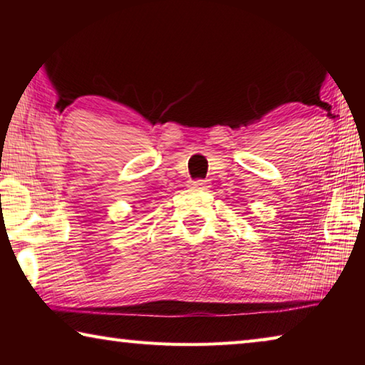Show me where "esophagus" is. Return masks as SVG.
<instances>
[{
	"mask_svg": "<svg viewBox=\"0 0 365 365\" xmlns=\"http://www.w3.org/2000/svg\"><path fill=\"white\" fill-rule=\"evenodd\" d=\"M190 188H193V190H207V182L206 180H193V182H190Z\"/></svg>",
	"mask_w": 365,
	"mask_h": 365,
	"instance_id": "34e87169",
	"label": "esophagus"
}]
</instances>
